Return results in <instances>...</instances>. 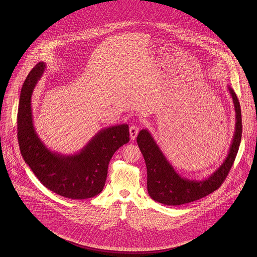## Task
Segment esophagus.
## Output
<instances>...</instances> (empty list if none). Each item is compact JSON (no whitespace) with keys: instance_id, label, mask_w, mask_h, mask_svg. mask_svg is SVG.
<instances>
[{"instance_id":"1","label":"esophagus","mask_w":257,"mask_h":257,"mask_svg":"<svg viewBox=\"0 0 257 257\" xmlns=\"http://www.w3.org/2000/svg\"><path fill=\"white\" fill-rule=\"evenodd\" d=\"M138 134H139V127L136 126V125H132V126L130 127V136H131V139H132L133 141L136 140Z\"/></svg>"}]
</instances>
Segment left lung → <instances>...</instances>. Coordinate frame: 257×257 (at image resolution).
I'll return each instance as SVG.
<instances>
[{
	"label": "left lung",
	"mask_w": 257,
	"mask_h": 257,
	"mask_svg": "<svg viewBox=\"0 0 257 257\" xmlns=\"http://www.w3.org/2000/svg\"><path fill=\"white\" fill-rule=\"evenodd\" d=\"M235 111V127L227 155L209 177L197 180L181 176L168 161L152 135L147 128L140 132L137 142L145 157L147 170L148 195L155 202L167 206H178L194 202L216 191L227 176L241 141V110L234 91L227 85Z\"/></svg>",
	"instance_id": "left-lung-1"
}]
</instances>
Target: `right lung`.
<instances>
[{"label": "right lung", "instance_id": "obj_1", "mask_svg": "<svg viewBox=\"0 0 257 257\" xmlns=\"http://www.w3.org/2000/svg\"><path fill=\"white\" fill-rule=\"evenodd\" d=\"M46 68L38 62L28 75L20 95L18 139L22 156L38 180L50 191L73 200L92 198L102 192L113 153L130 141L128 124L100 130L80 151L62 154L46 147L37 135L32 96Z\"/></svg>", "mask_w": 257, "mask_h": 257}]
</instances>
